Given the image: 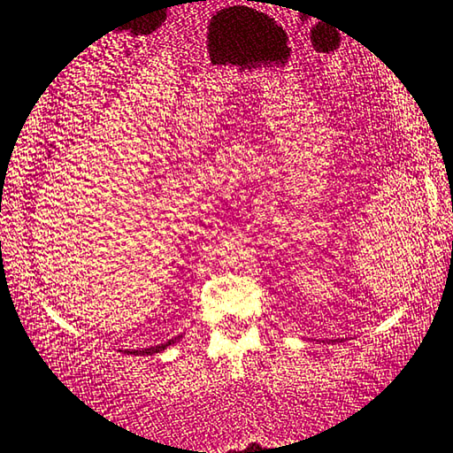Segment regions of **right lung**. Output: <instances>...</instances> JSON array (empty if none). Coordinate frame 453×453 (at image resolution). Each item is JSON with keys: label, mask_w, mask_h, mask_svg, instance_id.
<instances>
[{"label": "right lung", "mask_w": 453, "mask_h": 453, "mask_svg": "<svg viewBox=\"0 0 453 453\" xmlns=\"http://www.w3.org/2000/svg\"><path fill=\"white\" fill-rule=\"evenodd\" d=\"M180 338H182V336H176V338H172V340H168V342H164V344H157V346L142 348V350H125V352H127V354H137V357H139V354H143V357H145V354H156V352H164V350H165V348H170L172 344H176Z\"/></svg>", "instance_id": "right-lung-1"}]
</instances>
